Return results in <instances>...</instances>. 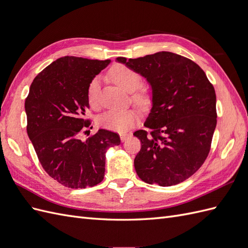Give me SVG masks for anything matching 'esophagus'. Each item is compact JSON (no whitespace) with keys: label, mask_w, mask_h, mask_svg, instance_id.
<instances>
[{"label":"esophagus","mask_w":248,"mask_h":248,"mask_svg":"<svg viewBox=\"0 0 248 248\" xmlns=\"http://www.w3.org/2000/svg\"><path fill=\"white\" fill-rule=\"evenodd\" d=\"M128 137H129L128 133H121V134H120V139H121L122 141H125Z\"/></svg>","instance_id":"esophagus-1"}]
</instances>
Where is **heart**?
Wrapping results in <instances>:
<instances>
[{"instance_id": "b5f03b06", "label": "heart", "mask_w": 248, "mask_h": 248, "mask_svg": "<svg viewBox=\"0 0 248 248\" xmlns=\"http://www.w3.org/2000/svg\"><path fill=\"white\" fill-rule=\"evenodd\" d=\"M110 78L126 92L131 93V100L145 106L149 100V95L145 89L140 88L142 80L141 77L130 67L118 64L112 66L108 71ZM100 92V78L95 77L90 80L87 88V98L92 108L98 106ZM139 115L136 109L128 108L122 110H108L98 118V125L101 128L115 132H125L136 125Z\"/></svg>"}]
</instances>
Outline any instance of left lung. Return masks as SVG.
<instances>
[{"instance_id":"left-lung-1","label":"left lung","mask_w":248,"mask_h":248,"mask_svg":"<svg viewBox=\"0 0 248 248\" xmlns=\"http://www.w3.org/2000/svg\"><path fill=\"white\" fill-rule=\"evenodd\" d=\"M117 60L152 87L153 107L144 124L150 130L133 133L141 145L134 158L138 176L160 186L185 181L202 166L211 149L217 123L213 85L197 63L174 52Z\"/></svg>"}]
</instances>
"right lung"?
<instances>
[{"label": "right lung", "mask_w": 248, "mask_h": 248, "mask_svg": "<svg viewBox=\"0 0 248 248\" xmlns=\"http://www.w3.org/2000/svg\"><path fill=\"white\" fill-rule=\"evenodd\" d=\"M110 60L66 56L38 73L26 98L27 132L43 170L69 188L100 183L106 171V151L119 145L118 133L99 129L86 141L80 133L91 125L86 118L90 80Z\"/></svg>", "instance_id": "1"}]
</instances>
